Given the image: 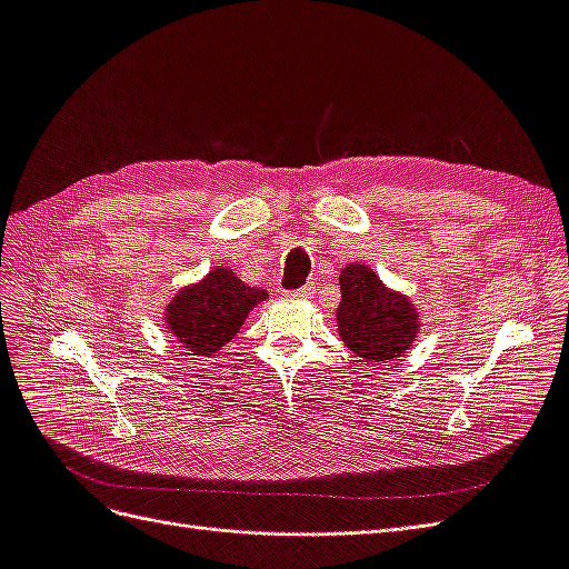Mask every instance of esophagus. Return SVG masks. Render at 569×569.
I'll return each mask as SVG.
<instances>
[{
	"label": "esophagus",
	"mask_w": 569,
	"mask_h": 569,
	"mask_svg": "<svg viewBox=\"0 0 569 569\" xmlns=\"http://www.w3.org/2000/svg\"><path fill=\"white\" fill-rule=\"evenodd\" d=\"M313 295H316V284H311V282L295 289V291H287V297H291V299H313Z\"/></svg>",
	"instance_id": "1"
}]
</instances>
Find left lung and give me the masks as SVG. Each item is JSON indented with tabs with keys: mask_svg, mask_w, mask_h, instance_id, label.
Returning <instances> with one entry per match:
<instances>
[{
	"mask_svg": "<svg viewBox=\"0 0 569 569\" xmlns=\"http://www.w3.org/2000/svg\"><path fill=\"white\" fill-rule=\"evenodd\" d=\"M339 284L337 327L341 341L363 358V363H389L403 356L418 335V313L410 301L389 291L360 263L343 268Z\"/></svg>",
	"mask_w": 569,
	"mask_h": 569,
	"instance_id": "left-lung-1",
	"label": "left lung"
}]
</instances>
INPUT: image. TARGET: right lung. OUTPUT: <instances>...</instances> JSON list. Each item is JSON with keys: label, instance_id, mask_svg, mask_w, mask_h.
I'll return each mask as SVG.
<instances>
[{"label": "right lung", "instance_id": "right-lung-1", "mask_svg": "<svg viewBox=\"0 0 569 569\" xmlns=\"http://www.w3.org/2000/svg\"><path fill=\"white\" fill-rule=\"evenodd\" d=\"M266 289L247 287L228 268L211 270L199 284L182 289L168 306V330L192 356H213L228 343Z\"/></svg>", "mask_w": 569, "mask_h": 569}]
</instances>
